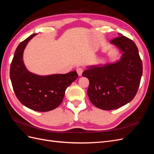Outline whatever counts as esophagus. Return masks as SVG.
Instances as JSON below:
<instances>
[{
  "mask_svg": "<svg viewBox=\"0 0 154 154\" xmlns=\"http://www.w3.org/2000/svg\"><path fill=\"white\" fill-rule=\"evenodd\" d=\"M76 71H77V73L79 76H81L82 74V72L83 71V69L82 67H78L76 69Z\"/></svg>",
  "mask_w": 154,
  "mask_h": 154,
  "instance_id": "esophagus-1",
  "label": "esophagus"
}]
</instances>
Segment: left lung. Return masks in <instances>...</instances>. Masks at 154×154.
<instances>
[{"instance_id": "obj_1", "label": "left lung", "mask_w": 154, "mask_h": 154, "mask_svg": "<svg viewBox=\"0 0 154 154\" xmlns=\"http://www.w3.org/2000/svg\"><path fill=\"white\" fill-rule=\"evenodd\" d=\"M110 41L122 54L112 63L87 66L82 76L89 80L87 94L91 103L105 110L118 109L136 96L143 74L136 45L123 35Z\"/></svg>"}]
</instances>
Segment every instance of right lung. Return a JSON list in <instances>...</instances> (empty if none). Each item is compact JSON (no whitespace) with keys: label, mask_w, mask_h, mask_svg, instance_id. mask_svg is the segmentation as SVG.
Wrapping results in <instances>:
<instances>
[{"label":"right lung","mask_w":154,"mask_h":154,"mask_svg":"<svg viewBox=\"0 0 154 154\" xmlns=\"http://www.w3.org/2000/svg\"><path fill=\"white\" fill-rule=\"evenodd\" d=\"M29 36L18 45L10 67V79L14 92L20 103L38 112L52 110L62 103L66 88L78 78L76 71L67 74L41 76L29 72L25 66L23 53Z\"/></svg>","instance_id":"obj_1"}]
</instances>
